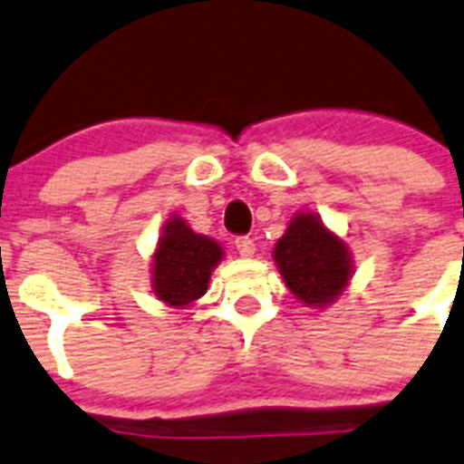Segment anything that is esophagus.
<instances>
[{"mask_svg":"<svg viewBox=\"0 0 464 464\" xmlns=\"http://www.w3.org/2000/svg\"><path fill=\"white\" fill-rule=\"evenodd\" d=\"M236 249H237V255L245 256V259H249V256H255L256 245H255V240H252V237L240 236V237H236Z\"/></svg>","mask_w":464,"mask_h":464,"instance_id":"34e87169","label":"esophagus"}]
</instances>
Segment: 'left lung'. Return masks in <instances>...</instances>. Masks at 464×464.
<instances>
[{
    "mask_svg": "<svg viewBox=\"0 0 464 464\" xmlns=\"http://www.w3.org/2000/svg\"><path fill=\"white\" fill-rule=\"evenodd\" d=\"M289 292L310 308H327L353 277V255L345 240L329 231L315 212H299L273 249Z\"/></svg>",
    "mask_w": 464,
    "mask_h": 464,
    "instance_id": "left-lung-1",
    "label": "left lung"
}]
</instances>
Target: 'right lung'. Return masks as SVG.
<instances>
[{
    "label": "right lung",
    "instance_id": "right-lung-1",
    "mask_svg": "<svg viewBox=\"0 0 464 464\" xmlns=\"http://www.w3.org/2000/svg\"><path fill=\"white\" fill-rule=\"evenodd\" d=\"M224 259L217 240L193 231L182 217L165 221L151 256V287L170 308H187L208 292L209 276Z\"/></svg>",
    "mask_w": 464,
    "mask_h": 464
}]
</instances>
